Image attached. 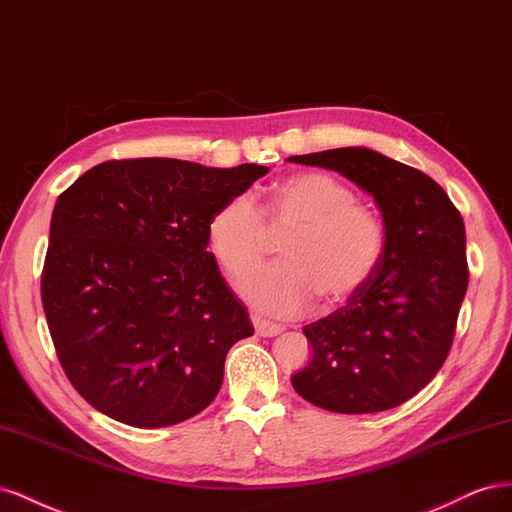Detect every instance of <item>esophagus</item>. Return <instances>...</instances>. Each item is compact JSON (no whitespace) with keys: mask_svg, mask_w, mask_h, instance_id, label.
I'll return each instance as SVG.
<instances>
[{"mask_svg":"<svg viewBox=\"0 0 512 512\" xmlns=\"http://www.w3.org/2000/svg\"><path fill=\"white\" fill-rule=\"evenodd\" d=\"M253 326L259 337H276V334H281L283 330L279 324H270V321L261 317H253Z\"/></svg>","mask_w":512,"mask_h":512,"instance_id":"1","label":"esophagus"}]
</instances>
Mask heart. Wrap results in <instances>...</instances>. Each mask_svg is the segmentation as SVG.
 I'll return each mask as SVG.
<instances>
[{
  "mask_svg": "<svg viewBox=\"0 0 512 512\" xmlns=\"http://www.w3.org/2000/svg\"><path fill=\"white\" fill-rule=\"evenodd\" d=\"M268 233H285L279 244L283 261L246 274L240 294L274 317L304 311L317 294L330 304L354 298L371 283L386 248L379 214L326 173H302L281 182L264 210L253 195H233L208 223L212 253L231 276L259 264Z\"/></svg>",
  "mask_w": 512,
  "mask_h": 512,
  "instance_id": "obj_1",
  "label": "heart"
}]
</instances>
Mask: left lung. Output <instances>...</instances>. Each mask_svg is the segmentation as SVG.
<instances>
[{"instance_id":"left-lung-1","label":"left lung","mask_w":512,"mask_h":512,"mask_svg":"<svg viewBox=\"0 0 512 512\" xmlns=\"http://www.w3.org/2000/svg\"><path fill=\"white\" fill-rule=\"evenodd\" d=\"M289 160L345 175L373 195L386 227L371 283L304 326L313 356L291 384L328 412L392 410L431 382L455 339L470 281L463 218L427 173L379 152L339 148Z\"/></svg>"}]
</instances>
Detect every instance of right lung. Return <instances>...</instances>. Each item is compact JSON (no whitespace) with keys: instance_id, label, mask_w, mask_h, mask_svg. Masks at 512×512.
<instances>
[{"instance_id":"obj_1","label":"right lung","mask_w":512,"mask_h":512,"mask_svg":"<svg viewBox=\"0 0 512 512\" xmlns=\"http://www.w3.org/2000/svg\"><path fill=\"white\" fill-rule=\"evenodd\" d=\"M266 173L107 160L57 197L42 309L66 377L98 412L158 429L214 401L253 326L208 253V223Z\"/></svg>"}]
</instances>
